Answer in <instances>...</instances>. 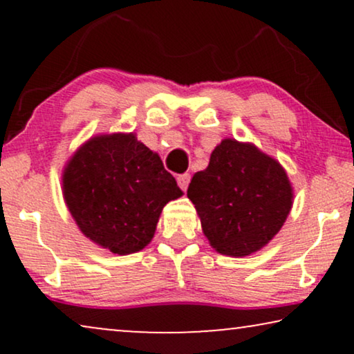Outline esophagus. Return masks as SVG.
Masks as SVG:
<instances>
[{
	"label": "esophagus",
	"mask_w": 354,
	"mask_h": 354,
	"mask_svg": "<svg viewBox=\"0 0 354 354\" xmlns=\"http://www.w3.org/2000/svg\"><path fill=\"white\" fill-rule=\"evenodd\" d=\"M190 174H180V176H177V182H178V187L182 188L183 192L187 190V187H188V183H190Z\"/></svg>",
	"instance_id": "34e87169"
}]
</instances>
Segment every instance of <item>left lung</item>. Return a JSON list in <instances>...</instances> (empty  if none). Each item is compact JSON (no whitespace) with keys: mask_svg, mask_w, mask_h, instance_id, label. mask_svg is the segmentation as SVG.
Wrapping results in <instances>:
<instances>
[{"mask_svg":"<svg viewBox=\"0 0 354 354\" xmlns=\"http://www.w3.org/2000/svg\"><path fill=\"white\" fill-rule=\"evenodd\" d=\"M187 196L212 248L248 256L282 229L292 209V187L282 166L248 143L222 140L209 166L196 172Z\"/></svg>","mask_w":354,"mask_h":354,"instance_id":"8db88e82","label":"left lung"}]
</instances>
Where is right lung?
<instances>
[{"label": "right lung", "instance_id": "add662e5", "mask_svg": "<svg viewBox=\"0 0 354 354\" xmlns=\"http://www.w3.org/2000/svg\"><path fill=\"white\" fill-rule=\"evenodd\" d=\"M62 190L84 235L118 254L143 250L162 207L182 196L161 158L133 133L88 140L66 166Z\"/></svg>", "mask_w": 354, "mask_h": 354}]
</instances>
